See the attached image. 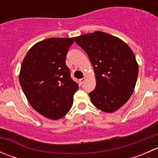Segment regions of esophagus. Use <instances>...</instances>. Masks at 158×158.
Segmentation results:
<instances>
[{"label":"esophagus","instance_id":"obj_1","mask_svg":"<svg viewBox=\"0 0 158 158\" xmlns=\"http://www.w3.org/2000/svg\"><path fill=\"white\" fill-rule=\"evenodd\" d=\"M85 78H82V79H79V82H80L81 84L84 83V82H85Z\"/></svg>","mask_w":158,"mask_h":158}]
</instances>
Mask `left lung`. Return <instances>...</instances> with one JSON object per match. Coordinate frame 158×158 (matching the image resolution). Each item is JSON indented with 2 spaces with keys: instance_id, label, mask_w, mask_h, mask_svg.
I'll list each match as a JSON object with an SVG mask.
<instances>
[{
  "instance_id": "1",
  "label": "left lung",
  "mask_w": 158,
  "mask_h": 158,
  "mask_svg": "<svg viewBox=\"0 0 158 158\" xmlns=\"http://www.w3.org/2000/svg\"><path fill=\"white\" fill-rule=\"evenodd\" d=\"M93 66L96 86L89 94L92 104L111 113L127 102L134 92L138 65L131 49L119 38L101 31L75 38Z\"/></svg>"
}]
</instances>
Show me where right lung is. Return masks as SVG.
<instances>
[{
  "label": "right lung",
  "instance_id": "right-lung-1",
  "mask_svg": "<svg viewBox=\"0 0 158 158\" xmlns=\"http://www.w3.org/2000/svg\"><path fill=\"white\" fill-rule=\"evenodd\" d=\"M74 38H49L30 48L19 80L30 106L49 119H60L71 109L79 85L70 76L66 56Z\"/></svg>",
  "mask_w": 158,
  "mask_h": 158
}]
</instances>
